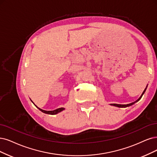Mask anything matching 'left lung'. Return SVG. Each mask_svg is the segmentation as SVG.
Masks as SVG:
<instances>
[{
	"label": "left lung",
	"mask_w": 157,
	"mask_h": 157,
	"mask_svg": "<svg viewBox=\"0 0 157 157\" xmlns=\"http://www.w3.org/2000/svg\"><path fill=\"white\" fill-rule=\"evenodd\" d=\"M146 88L145 89V90H144V92H143V93H142V94L141 95V96L138 98V99L136 101H135V102H132V103H129V104H127V105H121V104H116V103H114V104H112V105H114V106H116V107H129V106H131V105H133V104H134L135 103H136V101H139L140 100V99H141V98L142 97V96H143V94H144V92H145V91H146Z\"/></svg>",
	"instance_id": "obj_1"
}]
</instances>
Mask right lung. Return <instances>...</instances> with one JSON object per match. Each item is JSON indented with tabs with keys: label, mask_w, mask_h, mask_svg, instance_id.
Segmentation results:
<instances>
[{
	"label": "right lung",
	"mask_w": 157,
	"mask_h": 157,
	"mask_svg": "<svg viewBox=\"0 0 157 157\" xmlns=\"http://www.w3.org/2000/svg\"><path fill=\"white\" fill-rule=\"evenodd\" d=\"M34 104V103H33ZM37 107V106H36ZM40 111H42L43 113H46V114H57L58 113H59V112H61V111H63L64 109L63 107H61V108H59V109H56V110H54V111H44V110H43V109H40V108H39V107H37Z\"/></svg>",
	"instance_id": "add662e5"
}]
</instances>
